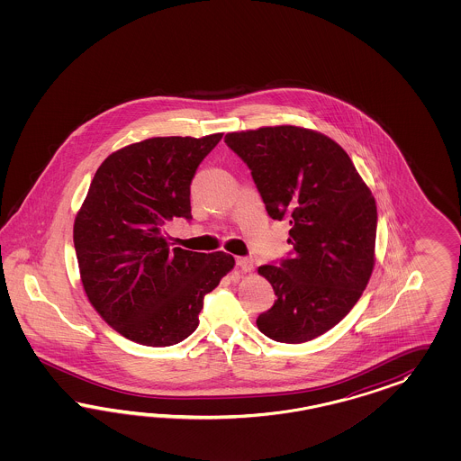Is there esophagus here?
<instances>
[{
  "mask_svg": "<svg viewBox=\"0 0 461 461\" xmlns=\"http://www.w3.org/2000/svg\"><path fill=\"white\" fill-rule=\"evenodd\" d=\"M237 266L243 270V272H251L253 270V260L249 257H238Z\"/></svg>",
  "mask_w": 461,
  "mask_h": 461,
  "instance_id": "obj_1",
  "label": "esophagus"
}]
</instances>
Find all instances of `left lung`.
Masks as SVG:
<instances>
[{
	"mask_svg": "<svg viewBox=\"0 0 461 461\" xmlns=\"http://www.w3.org/2000/svg\"><path fill=\"white\" fill-rule=\"evenodd\" d=\"M272 220L291 223L293 250L258 267L277 301L257 318L274 341L304 343L341 321L374 270L377 206L348 154L299 126L228 133Z\"/></svg>",
	"mask_w": 461,
	"mask_h": 461,
	"instance_id": "obj_1",
	"label": "left lung"
}]
</instances>
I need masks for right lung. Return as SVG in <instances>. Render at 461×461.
Returning a JSON list of instances; mask_svg holds the SVG:
<instances>
[{
  "instance_id": "obj_1",
  "label": "right lung",
  "mask_w": 461,
  "mask_h": 461,
  "mask_svg": "<svg viewBox=\"0 0 461 461\" xmlns=\"http://www.w3.org/2000/svg\"><path fill=\"white\" fill-rule=\"evenodd\" d=\"M223 133L157 137L99 166L74 221L84 291L101 318L145 347L194 333L204 295L235 266L224 251L170 249L164 226L193 220L191 181Z\"/></svg>"
}]
</instances>
